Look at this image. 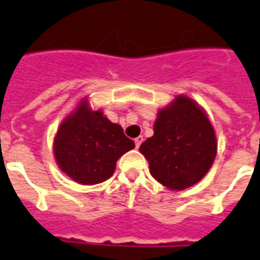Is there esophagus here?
<instances>
[{"label": "esophagus", "instance_id": "1", "mask_svg": "<svg viewBox=\"0 0 260 260\" xmlns=\"http://www.w3.org/2000/svg\"><path fill=\"white\" fill-rule=\"evenodd\" d=\"M142 142H143V136H138L135 139V145L136 147H139L142 145Z\"/></svg>", "mask_w": 260, "mask_h": 260}]
</instances>
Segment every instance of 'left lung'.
Here are the masks:
<instances>
[{"label":"left lung","mask_w":260,"mask_h":260,"mask_svg":"<svg viewBox=\"0 0 260 260\" xmlns=\"http://www.w3.org/2000/svg\"><path fill=\"white\" fill-rule=\"evenodd\" d=\"M154 135L139 147L150 174L160 184L182 191L206 175L212 167L217 142L206 113L186 96H177L157 113Z\"/></svg>","instance_id":"left-lung-1"}]
</instances>
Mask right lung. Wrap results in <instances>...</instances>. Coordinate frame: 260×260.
Masks as SVG:
<instances>
[{"mask_svg":"<svg viewBox=\"0 0 260 260\" xmlns=\"http://www.w3.org/2000/svg\"><path fill=\"white\" fill-rule=\"evenodd\" d=\"M135 147L118 124H113L102 110L93 111L83 99L59 125L54 139V157L72 180L94 185L114 174L124 153Z\"/></svg>","mask_w":260,"mask_h":260,"instance_id":"right-lung-1","label":"right lung"}]
</instances>
